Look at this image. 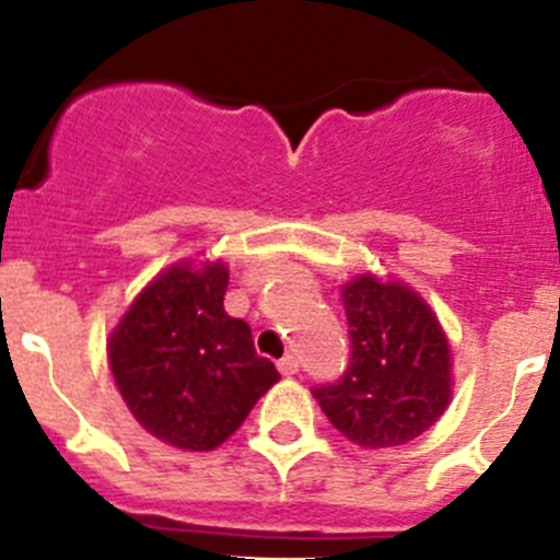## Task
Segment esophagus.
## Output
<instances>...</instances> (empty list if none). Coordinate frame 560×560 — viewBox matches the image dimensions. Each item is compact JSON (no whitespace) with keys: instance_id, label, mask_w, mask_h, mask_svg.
Masks as SVG:
<instances>
[{"instance_id":"34e87169","label":"esophagus","mask_w":560,"mask_h":560,"mask_svg":"<svg viewBox=\"0 0 560 560\" xmlns=\"http://www.w3.org/2000/svg\"><path fill=\"white\" fill-rule=\"evenodd\" d=\"M298 369H301V365H298V358H292V354H287V358L279 360L281 376H295Z\"/></svg>"}]
</instances>
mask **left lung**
<instances>
[{
	"label": "left lung",
	"instance_id": "1",
	"mask_svg": "<svg viewBox=\"0 0 560 560\" xmlns=\"http://www.w3.org/2000/svg\"><path fill=\"white\" fill-rule=\"evenodd\" d=\"M352 358L314 398L332 428L360 447L422 436L453 398V360L436 314L411 287L358 276L343 284Z\"/></svg>",
	"mask_w": 560,
	"mask_h": 560
}]
</instances>
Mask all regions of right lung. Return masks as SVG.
Wrapping results in <instances>:
<instances>
[{
	"label": "right lung",
	"instance_id": "add662e5",
	"mask_svg": "<svg viewBox=\"0 0 560 560\" xmlns=\"http://www.w3.org/2000/svg\"><path fill=\"white\" fill-rule=\"evenodd\" d=\"M224 262H178L156 276L107 343L113 380L135 420L173 447L206 453L233 436L279 371L224 312Z\"/></svg>",
	"mask_w": 560,
	"mask_h": 560
}]
</instances>
